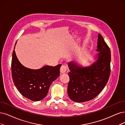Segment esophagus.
Returning <instances> with one entry per match:
<instances>
[{"mask_svg":"<svg viewBox=\"0 0 125 125\" xmlns=\"http://www.w3.org/2000/svg\"><path fill=\"white\" fill-rule=\"evenodd\" d=\"M67 71V67L65 65H62L60 68V72L62 73H65Z\"/></svg>","mask_w":125,"mask_h":125,"instance_id":"esophagus-1","label":"esophagus"}]
</instances>
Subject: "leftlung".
<instances>
[{"label":"left lung","mask_w":125,"mask_h":125,"mask_svg":"<svg viewBox=\"0 0 125 125\" xmlns=\"http://www.w3.org/2000/svg\"><path fill=\"white\" fill-rule=\"evenodd\" d=\"M97 60L89 67H82L74 62L68 63L70 72L67 87L69 97L77 103L94 99L107 84L111 72V51L103 37L98 34Z\"/></svg>","instance_id":"left-lung-1"}]
</instances>
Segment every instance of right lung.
<instances>
[{"label": "right lung", "mask_w": 125, "mask_h": 125, "mask_svg": "<svg viewBox=\"0 0 125 125\" xmlns=\"http://www.w3.org/2000/svg\"><path fill=\"white\" fill-rule=\"evenodd\" d=\"M61 66V64H58L31 70L22 65L13 50L11 62L13 82L20 93L32 101H40L47 96L51 84L60 76Z\"/></svg>", "instance_id": "obj_1"}]
</instances>
